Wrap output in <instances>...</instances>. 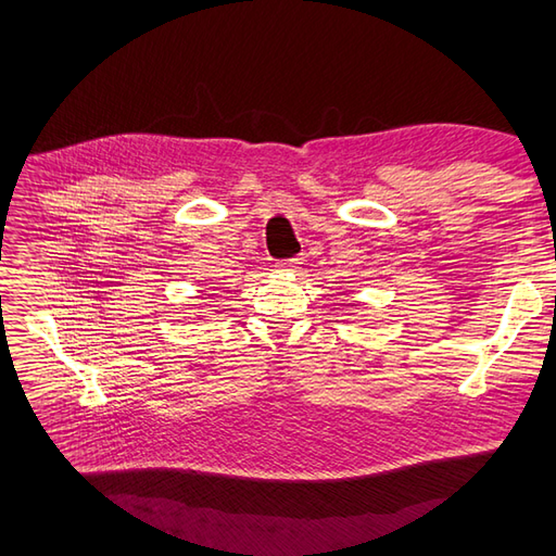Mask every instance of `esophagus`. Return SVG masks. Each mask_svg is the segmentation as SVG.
Segmentation results:
<instances>
[{
    "mask_svg": "<svg viewBox=\"0 0 556 556\" xmlns=\"http://www.w3.org/2000/svg\"><path fill=\"white\" fill-rule=\"evenodd\" d=\"M299 267H301V260H299V257L281 260V263H277V269H279V271H296Z\"/></svg>",
    "mask_w": 556,
    "mask_h": 556,
    "instance_id": "obj_1",
    "label": "esophagus"
}]
</instances>
